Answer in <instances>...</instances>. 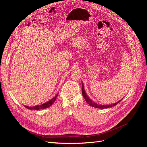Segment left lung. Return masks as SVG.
Returning <instances> with one entry per match:
<instances>
[{"mask_svg": "<svg viewBox=\"0 0 147 147\" xmlns=\"http://www.w3.org/2000/svg\"><path fill=\"white\" fill-rule=\"evenodd\" d=\"M82 94L83 95V97L84 98V99H86V102H87V103H88L90 106L96 108H99V109H106V108H109L112 107H114L117 103H119L121 100H120L119 101H118L116 103H115L113 104H111V105H99V104H97L95 102H93L91 99L89 98V97L87 95L86 91L84 90V85H83V83H82Z\"/></svg>", "mask_w": 147, "mask_h": 147, "instance_id": "1", "label": "left lung"}]
</instances>
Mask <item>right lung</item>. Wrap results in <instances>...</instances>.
<instances>
[{
    "label": "right lung",
    "mask_w": 147,
    "mask_h": 147,
    "mask_svg": "<svg viewBox=\"0 0 147 147\" xmlns=\"http://www.w3.org/2000/svg\"><path fill=\"white\" fill-rule=\"evenodd\" d=\"M58 95V94L56 95V96L55 97H53L51 100H49L48 102L43 103L42 105H37L35 107H28V106H24L26 108L30 109V110H39V109H45L47 108H49L50 106H51L52 105L53 103V102L56 100V98Z\"/></svg>",
    "instance_id": "right-lung-1"
}]
</instances>
